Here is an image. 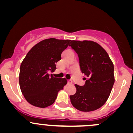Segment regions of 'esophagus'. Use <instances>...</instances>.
Listing matches in <instances>:
<instances>
[{
	"instance_id": "1",
	"label": "esophagus",
	"mask_w": 133,
	"mask_h": 133,
	"mask_svg": "<svg viewBox=\"0 0 133 133\" xmlns=\"http://www.w3.org/2000/svg\"><path fill=\"white\" fill-rule=\"evenodd\" d=\"M68 84H72V81H71V80H68Z\"/></svg>"
}]
</instances>
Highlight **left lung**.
<instances>
[{
    "label": "left lung",
    "instance_id": "obj_1",
    "mask_svg": "<svg viewBox=\"0 0 133 133\" xmlns=\"http://www.w3.org/2000/svg\"><path fill=\"white\" fill-rule=\"evenodd\" d=\"M78 55L81 72L86 76L84 86L75 84L76 92L70 96L74 107L82 112L95 110L103 106L115 81L114 64L107 52L90 40H72L69 45Z\"/></svg>",
    "mask_w": 133,
    "mask_h": 133
}]
</instances>
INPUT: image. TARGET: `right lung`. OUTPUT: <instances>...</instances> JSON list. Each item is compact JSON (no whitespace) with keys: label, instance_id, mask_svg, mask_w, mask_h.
I'll return each instance as SVG.
<instances>
[{"label":"right lung","instance_id":"add662e5","mask_svg":"<svg viewBox=\"0 0 133 133\" xmlns=\"http://www.w3.org/2000/svg\"><path fill=\"white\" fill-rule=\"evenodd\" d=\"M70 40L45 39L33 46L28 52L20 66V88L26 101L33 106L45 108L53 104L58 92L66 85L65 78H57L55 63L69 45Z\"/></svg>","mask_w":133,"mask_h":133}]
</instances>
